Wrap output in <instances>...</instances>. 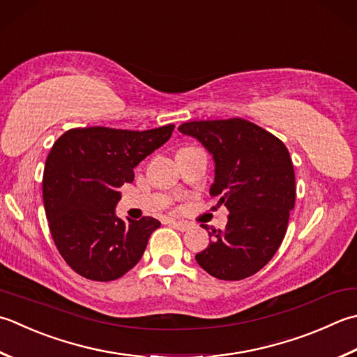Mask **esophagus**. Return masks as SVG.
I'll return each mask as SVG.
<instances>
[{
    "mask_svg": "<svg viewBox=\"0 0 357 357\" xmlns=\"http://www.w3.org/2000/svg\"><path fill=\"white\" fill-rule=\"evenodd\" d=\"M170 225L173 227H176L178 230H181V232H185V230L190 229V225H188L187 221H178V220H169Z\"/></svg>",
    "mask_w": 357,
    "mask_h": 357,
    "instance_id": "1",
    "label": "esophagus"
}]
</instances>
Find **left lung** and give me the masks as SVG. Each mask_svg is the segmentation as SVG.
<instances>
[{"label":"left lung","instance_id":"left-lung-1","mask_svg":"<svg viewBox=\"0 0 357 357\" xmlns=\"http://www.w3.org/2000/svg\"><path fill=\"white\" fill-rule=\"evenodd\" d=\"M178 130L212 155L211 195L221 197L220 204L229 211L226 229H212L211 243L195 258L220 280L254 275L280 248L294 208L296 176L288 149L240 117L185 122Z\"/></svg>","mask_w":357,"mask_h":357}]
</instances>
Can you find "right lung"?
I'll return each instance as SVG.
<instances>
[{
    "label": "right lung",
    "mask_w": 357,
    "mask_h": 357,
    "mask_svg": "<svg viewBox=\"0 0 357 357\" xmlns=\"http://www.w3.org/2000/svg\"><path fill=\"white\" fill-rule=\"evenodd\" d=\"M173 128H73L52 145L43 173L45 212L55 246L77 274L111 282L142 258L160 222L119 218V188L135 181L132 169L169 141Z\"/></svg>",
    "instance_id": "obj_1"
}]
</instances>
